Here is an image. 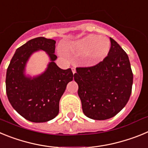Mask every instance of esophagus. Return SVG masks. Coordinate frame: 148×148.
Returning a JSON list of instances; mask_svg holds the SVG:
<instances>
[{
  "label": "esophagus",
  "instance_id": "1",
  "mask_svg": "<svg viewBox=\"0 0 148 148\" xmlns=\"http://www.w3.org/2000/svg\"><path fill=\"white\" fill-rule=\"evenodd\" d=\"M72 71H73V74H75L76 73V70H75V67H72Z\"/></svg>",
  "mask_w": 148,
  "mask_h": 148
}]
</instances>
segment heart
Instances as JSON below:
<instances>
[{
    "label": "heart",
    "instance_id": "1",
    "mask_svg": "<svg viewBox=\"0 0 148 148\" xmlns=\"http://www.w3.org/2000/svg\"><path fill=\"white\" fill-rule=\"evenodd\" d=\"M70 49L77 54L87 55L85 64L94 66L107 57L110 49V42L99 35H89L73 43Z\"/></svg>",
    "mask_w": 148,
    "mask_h": 148
}]
</instances>
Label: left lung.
<instances>
[{
    "instance_id": "8db88e82",
    "label": "left lung",
    "mask_w": 148,
    "mask_h": 148,
    "mask_svg": "<svg viewBox=\"0 0 148 148\" xmlns=\"http://www.w3.org/2000/svg\"><path fill=\"white\" fill-rule=\"evenodd\" d=\"M108 56L95 66L77 67L74 80L87 117L110 119L125 108L132 92L133 75L129 58L113 38Z\"/></svg>"
}]
</instances>
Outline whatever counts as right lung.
<instances>
[{
	"label": "right lung",
	"instance_id": "1",
	"mask_svg": "<svg viewBox=\"0 0 148 148\" xmlns=\"http://www.w3.org/2000/svg\"><path fill=\"white\" fill-rule=\"evenodd\" d=\"M56 40L38 37L27 41L16 49L7 68L6 95L12 108L23 118L32 122H46L57 116L59 101L66 85L73 81L71 69L62 70L54 61ZM45 51L51 58L42 74L31 78L24 74L31 55L36 51Z\"/></svg>",
	"mask_w": 148,
	"mask_h": 148
}]
</instances>
